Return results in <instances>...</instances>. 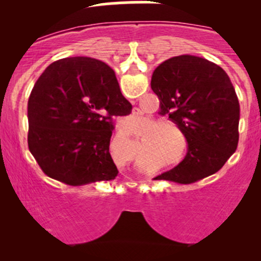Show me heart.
I'll list each match as a JSON object with an SVG mask.
<instances>
[{"mask_svg":"<svg viewBox=\"0 0 261 261\" xmlns=\"http://www.w3.org/2000/svg\"><path fill=\"white\" fill-rule=\"evenodd\" d=\"M155 128H175L176 126L173 122L170 121H160L154 125ZM180 141L176 136H174L173 134H170L169 131L167 130H161L157 131V134L152 137L151 140L148 141L147 145H146L143 152L147 153V152L151 151V149H155V148H167L168 146L173 145V146H179Z\"/></svg>","mask_w":261,"mask_h":261,"instance_id":"b5f03b06","label":"heart"}]
</instances>
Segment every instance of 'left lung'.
Instances as JSON below:
<instances>
[{
    "instance_id": "1",
    "label": "left lung",
    "mask_w": 261,
    "mask_h": 261,
    "mask_svg": "<svg viewBox=\"0 0 261 261\" xmlns=\"http://www.w3.org/2000/svg\"><path fill=\"white\" fill-rule=\"evenodd\" d=\"M151 88L161 115H168L188 142L184 160L154 180L191 184L218 172L239 140V103L227 73L206 59L180 55L155 68Z\"/></svg>"
}]
</instances>
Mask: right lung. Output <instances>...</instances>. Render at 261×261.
<instances>
[{
    "instance_id": "add662e5",
    "label": "right lung",
    "mask_w": 261,
    "mask_h": 261,
    "mask_svg": "<svg viewBox=\"0 0 261 261\" xmlns=\"http://www.w3.org/2000/svg\"><path fill=\"white\" fill-rule=\"evenodd\" d=\"M133 109L107 64L66 58L47 66L28 100V147L41 170L72 187L113 180V116Z\"/></svg>"
}]
</instances>
